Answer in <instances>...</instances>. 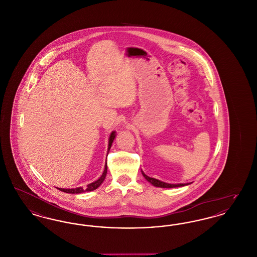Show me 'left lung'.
I'll use <instances>...</instances> for the list:
<instances>
[{"mask_svg": "<svg viewBox=\"0 0 257 257\" xmlns=\"http://www.w3.org/2000/svg\"><path fill=\"white\" fill-rule=\"evenodd\" d=\"M142 173H143V175H144V177L147 179V181L149 182L150 184H152L153 186H155V187H159V188H176V187H183V186H186V185H189V184L191 183H180V184H170V183H166V182H163V181H161V180H158V179H156V178H152V177H149V176H147V174L144 172V171H142Z\"/></svg>", "mask_w": 257, "mask_h": 257, "instance_id": "1", "label": "left lung"}]
</instances>
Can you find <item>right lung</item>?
Segmentation results:
<instances>
[{"mask_svg":"<svg viewBox=\"0 0 257 257\" xmlns=\"http://www.w3.org/2000/svg\"><path fill=\"white\" fill-rule=\"evenodd\" d=\"M115 136H116L115 131H112V132L110 133V138H109V145H108V153H109V151H110L111 144H112V142H113ZM107 171H108V167H107V163H106L105 169H104V171H103L101 177H100L99 179H97L96 181L86 185V187H85V188H83V187H78V188H74V189H62V188H57V189H59L60 191L63 192V193H67V194H81V193H85V192L94 191V190H96L98 187H99L101 184L103 183V181L105 180V177H106V175H107Z\"/></svg>","mask_w":257,"mask_h":257,"instance_id":"right-lung-1","label":"right lung"}]
</instances>
